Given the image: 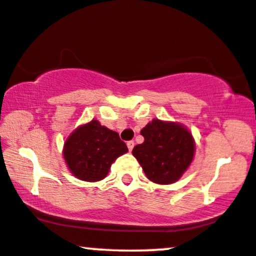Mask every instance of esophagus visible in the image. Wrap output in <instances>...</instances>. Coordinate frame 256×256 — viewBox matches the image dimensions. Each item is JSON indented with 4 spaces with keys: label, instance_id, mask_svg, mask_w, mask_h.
I'll return each mask as SVG.
<instances>
[{
    "label": "esophagus",
    "instance_id": "obj_1",
    "mask_svg": "<svg viewBox=\"0 0 256 256\" xmlns=\"http://www.w3.org/2000/svg\"><path fill=\"white\" fill-rule=\"evenodd\" d=\"M134 140H128V152H132V149H134Z\"/></svg>",
    "mask_w": 256,
    "mask_h": 256
}]
</instances>
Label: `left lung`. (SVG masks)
I'll list each match as a JSON object with an SVG mask.
<instances>
[{"instance_id":"left-lung-1","label":"left lung","mask_w":256,"mask_h":256,"mask_svg":"<svg viewBox=\"0 0 256 256\" xmlns=\"http://www.w3.org/2000/svg\"><path fill=\"white\" fill-rule=\"evenodd\" d=\"M140 134L144 142L134 146L132 154L146 178L161 184L178 180L194 155V142L190 131L175 122L154 119Z\"/></svg>"}]
</instances>
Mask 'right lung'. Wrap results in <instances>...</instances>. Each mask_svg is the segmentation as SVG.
<instances>
[{
	"instance_id": "right-lung-1",
	"label": "right lung",
	"mask_w": 256,
	"mask_h": 256,
	"mask_svg": "<svg viewBox=\"0 0 256 256\" xmlns=\"http://www.w3.org/2000/svg\"><path fill=\"white\" fill-rule=\"evenodd\" d=\"M125 152L128 146L116 132L92 120L70 134L63 154L75 176L83 181H98L106 176L116 158Z\"/></svg>"
}]
</instances>
